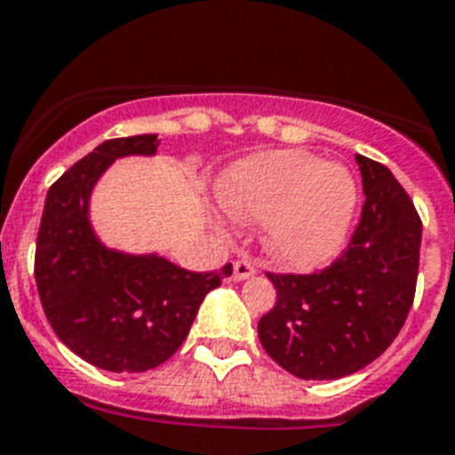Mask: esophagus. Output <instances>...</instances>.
I'll return each instance as SVG.
<instances>
[{"label":"esophagus","mask_w":455,"mask_h":455,"mask_svg":"<svg viewBox=\"0 0 455 455\" xmlns=\"http://www.w3.org/2000/svg\"><path fill=\"white\" fill-rule=\"evenodd\" d=\"M257 275V266L252 259H235L234 261V278L235 280H247Z\"/></svg>","instance_id":"1"}]
</instances>
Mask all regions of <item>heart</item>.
Masks as SVG:
<instances>
[{
	"mask_svg": "<svg viewBox=\"0 0 455 455\" xmlns=\"http://www.w3.org/2000/svg\"><path fill=\"white\" fill-rule=\"evenodd\" d=\"M221 196L240 220L268 221L271 252L297 268L327 264L341 250L357 203L348 170L308 151H271L235 165Z\"/></svg>",
	"mask_w": 455,
	"mask_h": 455,
	"instance_id": "b5f03b06",
	"label": "heart"
}]
</instances>
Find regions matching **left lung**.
<instances>
[{
  "label": "left lung",
  "mask_w": 455,
  "mask_h": 455,
  "mask_svg": "<svg viewBox=\"0 0 455 455\" xmlns=\"http://www.w3.org/2000/svg\"><path fill=\"white\" fill-rule=\"evenodd\" d=\"M364 205L341 257L315 273H266L275 306L257 324L264 350L304 381L374 362L404 327L419 278L420 217L393 172L355 156Z\"/></svg>",
  "instance_id": "1"
}]
</instances>
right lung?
I'll use <instances>...</instances> for the list:
<instances>
[{
    "instance_id": "1",
    "label": "right lung",
    "mask_w": 455,
    "mask_h": 455,
    "mask_svg": "<svg viewBox=\"0 0 455 455\" xmlns=\"http://www.w3.org/2000/svg\"><path fill=\"white\" fill-rule=\"evenodd\" d=\"M156 135L107 140L51 184L35 252L48 324L81 360L107 371H147L182 346L198 306L231 275L196 273L164 257L107 250L88 221V196L114 158L154 154Z\"/></svg>"
}]
</instances>
